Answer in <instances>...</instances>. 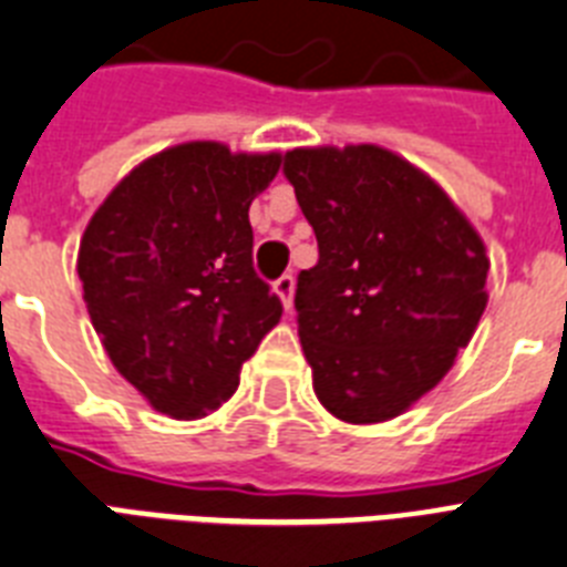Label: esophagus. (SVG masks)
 <instances>
[{
    "instance_id": "1",
    "label": "esophagus",
    "mask_w": 567,
    "mask_h": 567,
    "mask_svg": "<svg viewBox=\"0 0 567 567\" xmlns=\"http://www.w3.org/2000/svg\"><path fill=\"white\" fill-rule=\"evenodd\" d=\"M275 292H278V298L284 301V307H292V295H295V278L292 275H280L278 280H275Z\"/></svg>"
}]
</instances>
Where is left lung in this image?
Listing matches in <instances>:
<instances>
[{
	"label": "left lung",
	"mask_w": 567,
	"mask_h": 567,
	"mask_svg": "<svg viewBox=\"0 0 567 567\" xmlns=\"http://www.w3.org/2000/svg\"><path fill=\"white\" fill-rule=\"evenodd\" d=\"M284 173L318 240L295 289L312 391L344 423L400 417L484 316V240L429 173L377 144L289 150Z\"/></svg>",
	"instance_id": "left-lung-1"
}]
</instances>
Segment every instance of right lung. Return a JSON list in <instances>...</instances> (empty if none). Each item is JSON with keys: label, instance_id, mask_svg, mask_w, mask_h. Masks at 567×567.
<instances>
[{"label": "right lung", "instance_id": "obj_1", "mask_svg": "<svg viewBox=\"0 0 567 567\" xmlns=\"http://www.w3.org/2000/svg\"><path fill=\"white\" fill-rule=\"evenodd\" d=\"M280 153L185 142L144 158L92 214L78 251L83 301L115 371L156 411L196 420L240 385L280 321L251 264L249 205Z\"/></svg>", "mask_w": 567, "mask_h": 567}]
</instances>
